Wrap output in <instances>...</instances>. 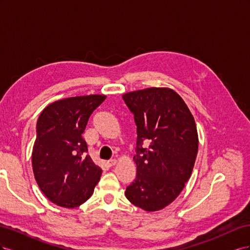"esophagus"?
Here are the masks:
<instances>
[{
    "instance_id": "esophagus-1",
    "label": "esophagus",
    "mask_w": 250,
    "mask_h": 250,
    "mask_svg": "<svg viewBox=\"0 0 250 250\" xmlns=\"http://www.w3.org/2000/svg\"><path fill=\"white\" fill-rule=\"evenodd\" d=\"M117 164V161L116 160H110V161H108L107 163H106V165L108 166V167H113V166H115Z\"/></svg>"
}]
</instances>
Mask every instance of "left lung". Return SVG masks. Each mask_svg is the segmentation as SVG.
Returning a JSON list of instances; mask_svg holds the SVG:
<instances>
[{
  "label": "left lung",
  "instance_id": "1",
  "mask_svg": "<svg viewBox=\"0 0 250 250\" xmlns=\"http://www.w3.org/2000/svg\"><path fill=\"white\" fill-rule=\"evenodd\" d=\"M137 125L133 157L137 176L126 188L135 207L154 211L167 207L191 177L198 151L191 111L173 89L150 87L123 95Z\"/></svg>",
  "mask_w": 250,
  "mask_h": 250
}]
</instances>
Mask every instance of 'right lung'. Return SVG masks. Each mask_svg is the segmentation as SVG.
Returning a JSON list of instances; mask_svg holds the SVG:
<instances>
[{
    "label": "right lung",
    "instance_id": "add662e5",
    "mask_svg": "<svg viewBox=\"0 0 250 250\" xmlns=\"http://www.w3.org/2000/svg\"><path fill=\"white\" fill-rule=\"evenodd\" d=\"M105 99L104 95L66 98L50 104L37 120L34 177L46 197L59 207H79L99 183L102 170L86 154L87 145L81 134L90 115Z\"/></svg>",
    "mask_w": 250,
    "mask_h": 250
}]
</instances>
